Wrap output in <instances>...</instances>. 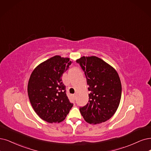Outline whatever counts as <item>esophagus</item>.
Returning <instances> with one entry per match:
<instances>
[{
	"label": "esophagus",
	"instance_id": "34e87169",
	"mask_svg": "<svg viewBox=\"0 0 151 151\" xmlns=\"http://www.w3.org/2000/svg\"><path fill=\"white\" fill-rule=\"evenodd\" d=\"M73 98L75 99L76 98V94H73Z\"/></svg>",
	"mask_w": 151,
	"mask_h": 151
}]
</instances>
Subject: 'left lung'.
<instances>
[{
	"label": "left lung",
	"instance_id": "left-lung-1",
	"mask_svg": "<svg viewBox=\"0 0 151 151\" xmlns=\"http://www.w3.org/2000/svg\"><path fill=\"white\" fill-rule=\"evenodd\" d=\"M76 62L85 71L90 91L88 104L80 108L82 116L92 124L108 121L116 113L121 101L122 87L118 72L95 56H83Z\"/></svg>",
	"mask_w": 151,
	"mask_h": 151
}]
</instances>
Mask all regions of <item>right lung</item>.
<instances>
[{"label": "right lung", "mask_w": 151, "mask_h": 151, "mask_svg": "<svg viewBox=\"0 0 151 151\" xmlns=\"http://www.w3.org/2000/svg\"><path fill=\"white\" fill-rule=\"evenodd\" d=\"M71 61L55 55L33 70L27 91L33 109L40 118L50 123L63 121L73 106L66 96L62 75Z\"/></svg>", "instance_id": "right-lung-1"}]
</instances>
